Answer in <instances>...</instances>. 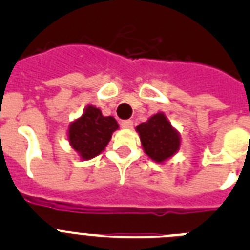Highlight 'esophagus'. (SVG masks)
I'll list each match as a JSON object with an SVG mask.
<instances>
[{
	"label": "esophagus",
	"instance_id": "1",
	"mask_svg": "<svg viewBox=\"0 0 250 250\" xmlns=\"http://www.w3.org/2000/svg\"><path fill=\"white\" fill-rule=\"evenodd\" d=\"M132 125H134V123L131 120L121 121V127H124V129H131Z\"/></svg>",
	"mask_w": 250,
	"mask_h": 250
}]
</instances>
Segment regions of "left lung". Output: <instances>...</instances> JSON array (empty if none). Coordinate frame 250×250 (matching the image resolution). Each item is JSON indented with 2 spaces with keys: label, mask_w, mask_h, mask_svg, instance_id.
Wrapping results in <instances>:
<instances>
[{
  "label": "left lung",
  "mask_w": 250,
  "mask_h": 250,
  "mask_svg": "<svg viewBox=\"0 0 250 250\" xmlns=\"http://www.w3.org/2000/svg\"><path fill=\"white\" fill-rule=\"evenodd\" d=\"M141 146L152 161L163 164L180 149V134L164 112H158L136 126Z\"/></svg>",
  "instance_id": "1"
}]
</instances>
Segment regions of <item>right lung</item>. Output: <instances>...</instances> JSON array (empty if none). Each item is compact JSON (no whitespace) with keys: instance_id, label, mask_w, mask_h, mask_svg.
Instances as JSON below:
<instances>
[{"instance_id":"obj_1","label":"right lung","mask_w":250,"mask_h":250,"mask_svg":"<svg viewBox=\"0 0 250 250\" xmlns=\"http://www.w3.org/2000/svg\"><path fill=\"white\" fill-rule=\"evenodd\" d=\"M118 129V121L112 116H104L99 107L89 105L80 118L68 125V143L83 160H90L105 150Z\"/></svg>"}]
</instances>
